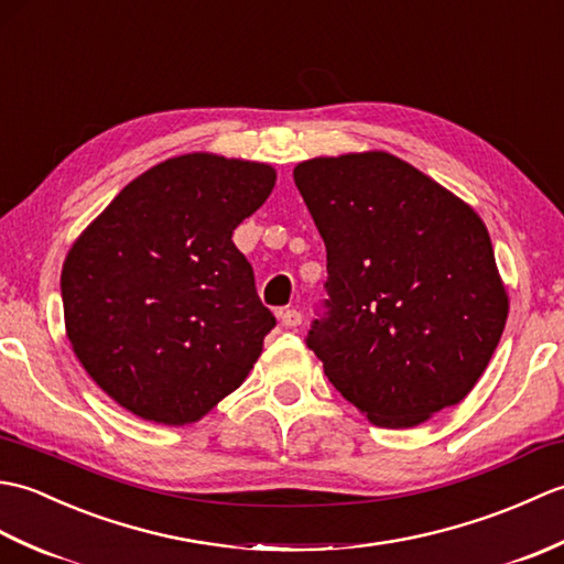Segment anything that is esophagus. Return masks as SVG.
Segmentation results:
<instances>
[{
    "mask_svg": "<svg viewBox=\"0 0 564 564\" xmlns=\"http://www.w3.org/2000/svg\"><path fill=\"white\" fill-rule=\"evenodd\" d=\"M279 319H281V325H283V327L293 329V327L301 325V322H303V315L297 313L295 307H289V310H281V313H279Z\"/></svg>",
    "mask_w": 564,
    "mask_h": 564,
    "instance_id": "1",
    "label": "esophagus"
}]
</instances>
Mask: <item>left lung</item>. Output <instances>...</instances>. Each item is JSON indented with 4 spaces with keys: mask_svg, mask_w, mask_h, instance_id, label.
I'll return each mask as SVG.
<instances>
[{
    "mask_svg": "<svg viewBox=\"0 0 564 564\" xmlns=\"http://www.w3.org/2000/svg\"><path fill=\"white\" fill-rule=\"evenodd\" d=\"M293 178L327 247L307 346L332 386L388 429L458 404L509 315L480 215L390 152L315 158Z\"/></svg>",
    "mask_w": 564,
    "mask_h": 564,
    "instance_id": "8db88e82",
    "label": "left lung"
}]
</instances>
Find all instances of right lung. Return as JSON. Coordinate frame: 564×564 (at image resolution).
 Masks as SVG:
<instances>
[{"mask_svg":"<svg viewBox=\"0 0 564 564\" xmlns=\"http://www.w3.org/2000/svg\"><path fill=\"white\" fill-rule=\"evenodd\" d=\"M273 184L269 164L182 154L133 178L67 251L72 351L128 412L194 424L254 368L275 317L232 232Z\"/></svg>","mask_w":564,"mask_h":564,"instance_id":"right-lung-1","label":"right lung"}]
</instances>
